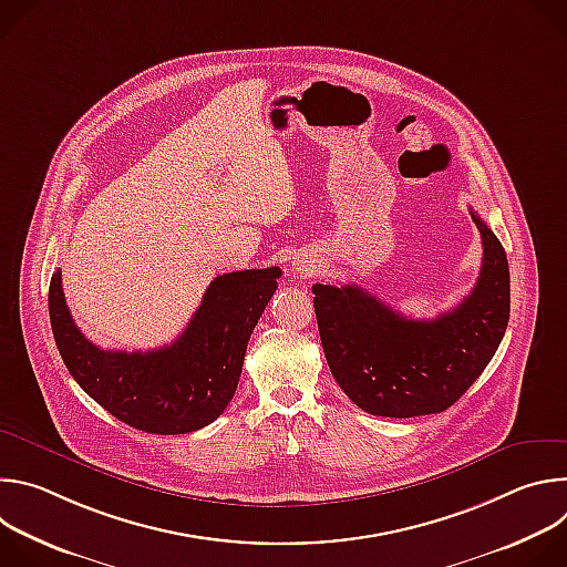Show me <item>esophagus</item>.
<instances>
[{
    "mask_svg": "<svg viewBox=\"0 0 567 567\" xmlns=\"http://www.w3.org/2000/svg\"><path fill=\"white\" fill-rule=\"evenodd\" d=\"M293 269H296L298 274H305V276H309V274L313 271V265H311V260H305V258H300V260H293Z\"/></svg>",
    "mask_w": 567,
    "mask_h": 567,
    "instance_id": "esophagus-1",
    "label": "esophagus"
}]
</instances>
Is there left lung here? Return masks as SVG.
<instances>
[{
    "label": "left lung",
    "instance_id": "obj_1",
    "mask_svg": "<svg viewBox=\"0 0 567 567\" xmlns=\"http://www.w3.org/2000/svg\"><path fill=\"white\" fill-rule=\"evenodd\" d=\"M482 267L471 293L433 320L390 309L357 285H313L320 343L341 390L370 415L442 413L494 359L509 322V265L473 210Z\"/></svg>",
    "mask_w": 567,
    "mask_h": 567
}]
</instances>
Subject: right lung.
Instances as JSON below:
<instances>
[{"label":"right lung","mask_w":567,"mask_h":567,"mask_svg":"<svg viewBox=\"0 0 567 567\" xmlns=\"http://www.w3.org/2000/svg\"><path fill=\"white\" fill-rule=\"evenodd\" d=\"M280 274L269 267L217 276L177 341L114 352L75 328L58 269L49 285L53 339L69 374L116 420L154 435L193 433L215 422L233 399L251 332Z\"/></svg>","instance_id":"add662e5"}]
</instances>
